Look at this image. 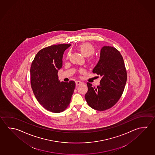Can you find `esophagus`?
<instances>
[{
	"label": "esophagus",
	"instance_id": "obj_1",
	"mask_svg": "<svg viewBox=\"0 0 155 155\" xmlns=\"http://www.w3.org/2000/svg\"><path fill=\"white\" fill-rule=\"evenodd\" d=\"M75 83H76V86H78L79 84H82V82L80 81H75Z\"/></svg>",
	"mask_w": 155,
	"mask_h": 155
}]
</instances>
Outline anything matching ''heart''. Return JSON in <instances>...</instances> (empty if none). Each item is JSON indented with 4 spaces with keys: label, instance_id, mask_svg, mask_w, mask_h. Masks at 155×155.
Returning a JSON list of instances; mask_svg holds the SVG:
<instances>
[{
    "label": "heart",
    "instance_id": "obj_1",
    "mask_svg": "<svg viewBox=\"0 0 155 155\" xmlns=\"http://www.w3.org/2000/svg\"><path fill=\"white\" fill-rule=\"evenodd\" d=\"M78 48L82 54L85 57H89L93 55L95 52V48L93 45L90 43L85 42L79 45ZM70 52H68L67 54V58H69L70 57Z\"/></svg>",
    "mask_w": 155,
    "mask_h": 155
}]
</instances>
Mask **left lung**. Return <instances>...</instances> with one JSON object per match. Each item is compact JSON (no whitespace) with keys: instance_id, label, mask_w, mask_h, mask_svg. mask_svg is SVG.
Returning <instances> with one entry per match:
<instances>
[{"instance_id":"left-lung-1","label":"left lung","mask_w":155,"mask_h":155,"mask_svg":"<svg viewBox=\"0 0 155 155\" xmlns=\"http://www.w3.org/2000/svg\"><path fill=\"white\" fill-rule=\"evenodd\" d=\"M93 73L101 76V79L97 87L87 83L86 101L94 110H107L121 98L127 81V71L120 51L113 46H103Z\"/></svg>"}]
</instances>
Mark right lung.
I'll list each match as a JSON object with an SVG mask.
<instances>
[{"label":"right lung","instance_id":"obj_1","mask_svg":"<svg viewBox=\"0 0 155 155\" xmlns=\"http://www.w3.org/2000/svg\"><path fill=\"white\" fill-rule=\"evenodd\" d=\"M71 44L51 45L40 50L31 67V84L37 101L52 113L64 111L71 101L75 82L59 81L58 72L63 65L64 52Z\"/></svg>","mask_w":155,"mask_h":155}]
</instances>
